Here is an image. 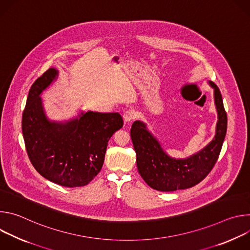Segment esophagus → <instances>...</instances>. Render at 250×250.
<instances>
[{
    "label": "esophagus",
    "mask_w": 250,
    "mask_h": 250,
    "mask_svg": "<svg viewBox=\"0 0 250 250\" xmlns=\"http://www.w3.org/2000/svg\"><path fill=\"white\" fill-rule=\"evenodd\" d=\"M123 117H124L125 123H130L132 120L135 119V113L132 110H127V111H125V113L124 114Z\"/></svg>",
    "instance_id": "esophagus-1"
}]
</instances>
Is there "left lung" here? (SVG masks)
<instances>
[{
  "label": "left lung",
  "instance_id": "obj_1",
  "mask_svg": "<svg viewBox=\"0 0 250 250\" xmlns=\"http://www.w3.org/2000/svg\"><path fill=\"white\" fill-rule=\"evenodd\" d=\"M213 88V97L218 112L216 135L209 144L186 159H175L167 155L158 140L146 128V125L135 121L130 136L136 153V165L140 176L152 189L172 192L191 188L199 184L215 166L227 133L228 117L222 94L218 86Z\"/></svg>",
  "mask_w": 250,
  "mask_h": 250
}]
</instances>
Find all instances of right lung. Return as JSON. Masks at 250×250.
I'll list each match as a JSON object with an SVG mask.
<instances>
[{
	"label": "right lung",
	"mask_w": 250,
	"mask_h": 250,
	"mask_svg": "<svg viewBox=\"0 0 250 250\" xmlns=\"http://www.w3.org/2000/svg\"><path fill=\"white\" fill-rule=\"evenodd\" d=\"M49 68L29 89L21 119L28 158L45 179L64 186L81 187L101 171L109 139L123 127L119 113H81L65 123L50 122L40 95L57 77Z\"/></svg>",
	"instance_id": "right-lung-1"
}]
</instances>
